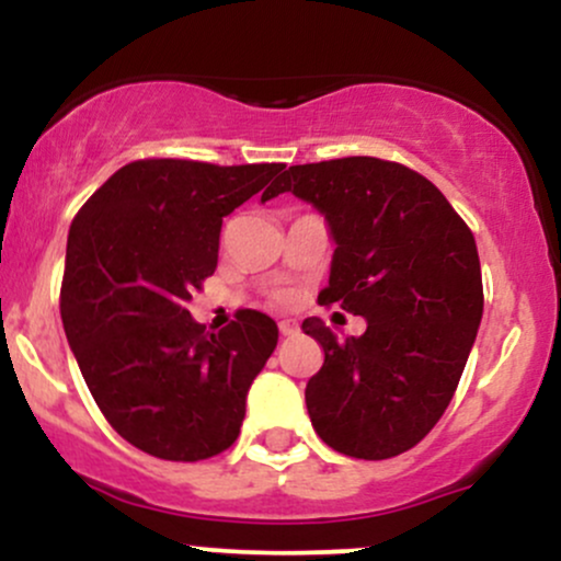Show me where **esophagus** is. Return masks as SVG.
I'll use <instances>...</instances> for the list:
<instances>
[{
    "instance_id": "1",
    "label": "esophagus",
    "mask_w": 561,
    "mask_h": 561,
    "mask_svg": "<svg viewBox=\"0 0 561 561\" xmlns=\"http://www.w3.org/2000/svg\"><path fill=\"white\" fill-rule=\"evenodd\" d=\"M279 332H282V337H295V334L300 332V324H298V321H293V319H282L279 321Z\"/></svg>"
}]
</instances>
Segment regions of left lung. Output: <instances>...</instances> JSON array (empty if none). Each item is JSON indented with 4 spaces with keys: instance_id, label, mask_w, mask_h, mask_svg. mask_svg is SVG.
<instances>
[{
    "instance_id": "obj_1",
    "label": "left lung",
    "mask_w": 561,
    "mask_h": 561,
    "mask_svg": "<svg viewBox=\"0 0 561 561\" xmlns=\"http://www.w3.org/2000/svg\"><path fill=\"white\" fill-rule=\"evenodd\" d=\"M276 192L324 216L334 242L321 306L366 319L337 340L319 317L302 332L324 347L306 405L327 446L356 459L414 448L448 409L482 319L478 244L433 182L401 163L340 158L289 165Z\"/></svg>"
}]
</instances>
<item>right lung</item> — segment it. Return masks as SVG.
<instances>
[{
  "instance_id": "obj_1",
  "label": "right lung",
  "mask_w": 561,
  "mask_h": 561,
  "mask_svg": "<svg viewBox=\"0 0 561 561\" xmlns=\"http://www.w3.org/2000/svg\"><path fill=\"white\" fill-rule=\"evenodd\" d=\"M282 163L137 160L107 179L68 231L60 317L96 405L121 437L169 461L221 454L279 330L240 311L205 332L186 311L216 272L224 216L279 195Z\"/></svg>"
}]
</instances>
